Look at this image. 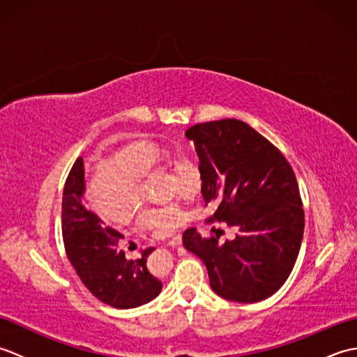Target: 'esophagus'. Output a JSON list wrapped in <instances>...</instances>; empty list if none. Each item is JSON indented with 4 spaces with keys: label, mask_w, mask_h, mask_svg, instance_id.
<instances>
[{
    "label": "esophagus",
    "mask_w": 357,
    "mask_h": 357,
    "mask_svg": "<svg viewBox=\"0 0 357 357\" xmlns=\"http://www.w3.org/2000/svg\"><path fill=\"white\" fill-rule=\"evenodd\" d=\"M181 242H183V238H181V234H176V236L172 238L165 245L167 247H178V245H181Z\"/></svg>",
    "instance_id": "obj_1"
}]
</instances>
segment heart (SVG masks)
Segmentation results:
<instances>
[{"label": "heart", "mask_w": 357, "mask_h": 357, "mask_svg": "<svg viewBox=\"0 0 357 357\" xmlns=\"http://www.w3.org/2000/svg\"><path fill=\"white\" fill-rule=\"evenodd\" d=\"M165 156V150L150 141H135L113 151L110 161L95 167L90 179V196L95 207L104 216L124 221L141 198L147 196L144 176ZM181 193L193 198L202 187V173L192 159L179 158L176 164ZM190 211L176 202L161 206L139 204L135 221L141 229L153 231L156 236H170L190 222Z\"/></svg>", "instance_id": "1"}]
</instances>
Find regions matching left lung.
I'll return each instance as SVG.
<instances>
[{"mask_svg":"<svg viewBox=\"0 0 357 357\" xmlns=\"http://www.w3.org/2000/svg\"><path fill=\"white\" fill-rule=\"evenodd\" d=\"M84 161L78 158L66 179L61 227L67 257L82 284L104 304L121 310L153 301L162 290L146 265L155 248H146L136 261L126 259L118 247L123 234L84 207Z\"/></svg>","mask_w":357,"mask_h":357,"instance_id":"obj_1","label":"left lung"}]
</instances>
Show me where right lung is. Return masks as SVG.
<instances>
[{
	"label": "right lung",
	"mask_w": 357,
	"mask_h": 357,
	"mask_svg": "<svg viewBox=\"0 0 357 357\" xmlns=\"http://www.w3.org/2000/svg\"><path fill=\"white\" fill-rule=\"evenodd\" d=\"M202 173L201 192L213 206L210 222L231 227L219 244L187 229L183 244L206 264L210 287L224 299L253 304L290 276L304 238V208L291 165L273 144L238 119L210 121L185 132Z\"/></svg>",
	"instance_id": "1"
}]
</instances>
